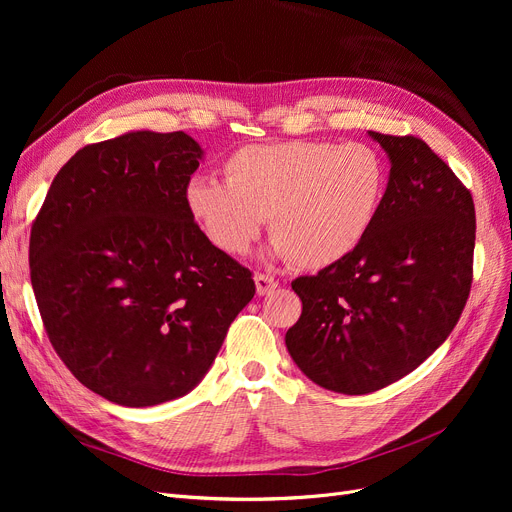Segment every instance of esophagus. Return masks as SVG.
I'll return each instance as SVG.
<instances>
[{"label": "esophagus", "mask_w": 512, "mask_h": 512, "mask_svg": "<svg viewBox=\"0 0 512 512\" xmlns=\"http://www.w3.org/2000/svg\"><path fill=\"white\" fill-rule=\"evenodd\" d=\"M278 286V282L272 278V276H265V274H255V288H257V294L259 297H263V294H270L274 292Z\"/></svg>", "instance_id": "esophagus-1"}]
</instances>
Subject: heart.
<instances>
[{
	"mask_svg": "<svg viewBox=\"0 0 512 512\" xmlns=\"http://www.w3.org/2000/svg\"><path fill=\"white\" fill-rule=\"evenodd\" d=\"M226 182L197 174L184 207L211 245L247 255L263 220L274 253L301 270H326L369 234L388 188L384 155L365 143L284 141L249 145L224 161Z\"/></svg>",
	"mask_w": 512,
	"mask_h": 512,
	"instance_id": "b5f03b06",
	"label": "heart"
}]
</instances>
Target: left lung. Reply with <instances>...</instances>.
I'll return each mask as SVG.
<instances>
[{
    "label": "left lung",
    "instance_id": "left-lung-1",
    "mask_svg": "<svg viewBox=\"0 0 512 512\" xmlns=\"http://www.w3.org/2000/svg\"><path fill=\"white\" fill-rule=\"evenodd\" d=\"M390 159L386 197L361 245L301 276L286 348L317 386L369 394L405 378L450 336L473 280L475 207L417 137L367 132Z\"/></svg>",
    "mask_w": 512,
    "mask_h": 512
}]
</instances>
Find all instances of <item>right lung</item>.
I'll list each match as a JSON object with an SVG mask.
<instances>
[{
	"label": "right lung",
	"mask_w": 512,
	"mask_h": 512,
	"mask_svg": "<svg viewBox=\"0 0 512 512\" xmlns=\"http://www.w3.org/2000/svg\"><path fill=\"white\" fill-rule=\"evenodd\" d=\"M203 161L186 132L132 130L76 151L31 230V282L74 378L122 407L191 392L255 294L184 207Z\"/></svg>",
	"instance_id": "add662e5"
}]
</instances>
